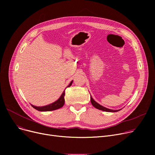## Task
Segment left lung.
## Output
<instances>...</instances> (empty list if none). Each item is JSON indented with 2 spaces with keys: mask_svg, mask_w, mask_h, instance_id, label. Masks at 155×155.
Wrapping results in <instances>:
<instances>
[{
  "mask_svg": "<svg viewBox=\"0 0 155 155\" xmlns=\"http://www.w3.org/2000/svg\"><path fill=\"white\" fill-rule=\"evenodd\" d=\"M91 103L92 104L93 106L95 108H97V109H99V110H103V111H105V112H117L120 110H112V109H107L106 107H103L101 105H100L99 104H98L97 102H96L94 99L91 96Z\"/></svg>",
  "mask_w": 155,
  "mask_h": 155,
  "instance_id": "obj_1",
  "label": "left lung"
}]
</instances>
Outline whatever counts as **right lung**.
I'll return each instance as SVG.
<instances>
[{"instance_id": "add662e5", "label": "right lung", "mask_w": 155, "mask_h": 155, "mask_svg": "<svg viewBox=\"0 0 155 155\" xmlns=\"http://www.w3.org/2000/svg\"><path fill=\"white\" fill-rule=\"evenodd\" d=\"M73 82V80L70 82V84L68 85L67 87H69L71 85ZM65 95V92L64 91H63V94H61V95L60 96V98L57 100L56 101H55L54 102L51 104H49L48 105H45V106H43V107H36L35 106L33 105H31V106L35 108V109L39 110V111H51V110H56V109H58L61 107H62L63 106V105L64 104V97Z\"/></svg>"}]
</instances>
